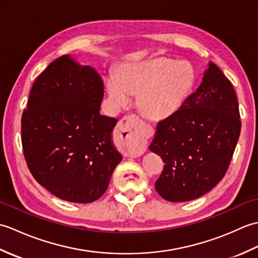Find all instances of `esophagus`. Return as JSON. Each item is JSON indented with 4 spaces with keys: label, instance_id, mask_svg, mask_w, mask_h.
Here are the masks:
<instances>
[{
    "label": "esophagus",
    "instance_id": "34e87169",
    "mask_svg": "<svg viewBox=\"0 0 258 258\" xmlns=\"http://www.w3.org/2000/svg\"><path fill=\"white\" fill-rule=\"evenodd\" d=\"M135 120L136 117L134 115H128L120 120L118 124L119 134L124 141L126 155L132 157L140 156L146 150L143 135L136 126Z\"/></svg>",
    "mask_w": 258,
    "mask_h": 258
}]
</instances>
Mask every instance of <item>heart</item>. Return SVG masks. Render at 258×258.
Wrapping results in <instances>:
<instances>
[{
	"instance_id": "heart-1",
	"label": "heart",
	"mask_w": 258,
	"mask_h": 258,
	"mask_svg": "<svg viewBox=\"0 0 258 258\" xmlns=\"http://www.w3.org/2000/svg\"><path fill=\"white\" fill-rule=\"evenodd\" d=\"M193 85V71L184 63L165 57L125 67L119 80L106 79L108 96L114 106L127 107L132 95H140V106L151 117L166 118L183 105Z\"/></svg>"
}]
</instances>
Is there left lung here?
Segmentation results:
<instances>
[{
	"label": "left lung",
	"mask_w": 258,
	"mask_h": 258,
	"mask_svg": "<svg viewBox=\"0 0 258 258\" xmlns=\"http://www.w3.org/2000/svg\"><path fill=\"white\" fill-rule=\"evenodd\" d=\"M239 117L231 81L211 62L199 89L157 123L150 150L165 163L157 193L169 202H187L220 183L239 138Z\"/></svg>",
	"instance_id": "left-lung-1"
}]
</instances>
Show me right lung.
I'll return each instance as SVG.
<instances>
[{"label": "right lung", "instance_id": "add662e5", "mask_svg": "<svg viewBox=\"0 0 258 258\" xmlns=\"http://www.w3.org/2000/svg\"><path fill=\"white\" fill-rule=\"evenodd\" d=\"M101 75L69 55L37 76L22 114V146L33 177L68 202L91 203L105 193L122 161L112 132L117 119L100 114Z\"/></svg>", "mask_w": 258, "mask_h": 258}]
</instances>
